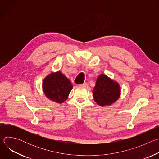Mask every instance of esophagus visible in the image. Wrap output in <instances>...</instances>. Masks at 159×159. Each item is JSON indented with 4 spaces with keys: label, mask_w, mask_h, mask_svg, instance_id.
<instances>
[{
    "label": "esophagus",
    "mask_w": 159,
    "mask_h": 159,
    "mask_svg": "<svg viewBox=\"0 0 159 159\" xmlns=\"http://www.w3.org/2000/svg\"><path fill=\"white\" fill-rule=\"evenodd\" d=\"M80 87H83L86 88V87H88V84H87V83H84V84H80Z\"/></svg>",
    "instance_id": "esophagus-1"
}]
</instances>
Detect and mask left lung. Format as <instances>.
Here are the masks:
<instances>
[{
	"label": "left lung",
	"instance_id": "1",
	"mask_svg": "<svg viewBox=\"0 0 159 159\" xmlns=\"http://www.w3.org/2000/svg\"><path fill=\"white\" fill-rule=\"evenodd\" d=\"M93 93L94 101L98 105L110 106L120 98L121 87L117 82L102 74L97 79Z\"/></svg>",
	"mask_w": 159,
	"mask_h": 159
}]
</instances>
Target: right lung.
Listing matches in <instances>:
<instances>
[{"instance_id":"obj_1","label":"right lung","mask_w":159,"mask_h":159,"mask_svg":"<svg viewBox=\"0 0 159 159\" xmlns=\"http://www.w3.org/2000/svg\"><path fill=\"white\" fill-rule=\"evenodd\" d=\"M42 87L48 99L61 104L67 99L73 85L69 79L58 71L50 73L44 79Z\"/></svg>"}]
</instances>
